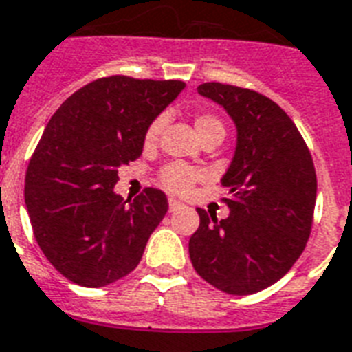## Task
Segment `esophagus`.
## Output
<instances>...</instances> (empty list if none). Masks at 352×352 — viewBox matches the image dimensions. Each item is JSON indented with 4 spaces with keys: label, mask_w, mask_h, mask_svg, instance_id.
I'll return each mask as SVG.
<instances>
[{
    "label": "esophagus",
    "mask_w": 352,
    "mask_h": 352,
    "mask_svg": "<svg viewBox=\"0 0 352 352\" xmlns=\"http://www.w3.org/2000/svg\"><path fill=\"white\" fill-rule=\"evenodd\" d=\"M168 205H170V210L173 212V210H177L179 206H181V203H179L177 199H173V197H170V199H168Z\"/></svg>",
    "instance_id": "1"
}]
</instances>
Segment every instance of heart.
Segmentation results:
<instances>
[{
  "label": "heart",
  "mask_w": 352,
  "mask_h": 352,
  "mask_svg": "<svg viewBox=\"0 0 352 352\" xmlns=\"http://www.w3.org/2000/svg\"><path fill=\"white\" fill-rule=\"evenodd\" d=\"M162 118H157L149 123V127L146 129V134H144V144L146 147H153L158 142V136H160V131H162ZM194 127L197 131V134L201 136V140H206L210 136H225V125L223 122L219 120L218 116H214L210 112H197L194 118ZM205 179V173L197 168H190V166L182 164V162H170L166 164L162 170H160V175H158V181L160 184L170 190L173 194L186 195L190 194L197 182H201Z\"/></svg>",
  "instance_id": "1"
}]
</instances>
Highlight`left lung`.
<instances>
[{
    "instance_id": "obj_1",
    "label": "left lung",
    "mask_w": 352,
    "mask_h": 352,
    "mask_svg": "<svg viewBox=\"0 0 352 352\" xmlns=\"http://www.w3.org/2000/svg\"><path fill=\"white\" fill-rule=\"evenodd\" d=\"M197 92L232 116L238 146L221 179L229 218L197 208L190 260L214 288L256 294L283 278L307 248L318 194L312 155L292 118L264 94L221 82H203Z\"/></svg>"
}]
</instances>
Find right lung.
Wrapping results in <instances>:
<instances>
[{
    "label": "right lung",
    "instance_id": "right-lung-1",
    "mask_svg": "<svg viewBox=\"0 0 352 352\" xmlns=\"http://www.w3.org/2000/svg\"><path fill=\"white\" fill-rule=\"evenodd\" d=\"M182 80L101 77L79 88L47 123L25 173L34 240L60 275L87 288L116 283L140 264L168 212L164 192L123 201L118 168L142 155L149 123Z\"/></svg>",
    "mask_w": 352,
    "mask_h": 352
}]
</instances>
